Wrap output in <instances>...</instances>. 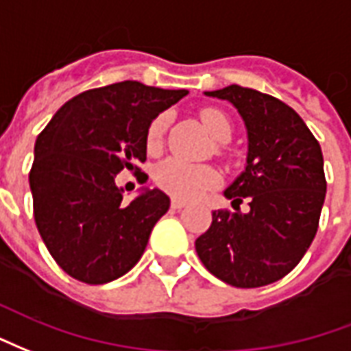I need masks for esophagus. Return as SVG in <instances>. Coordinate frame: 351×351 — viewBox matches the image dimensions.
<instances>
[{
    "label": "esophagus",
    "mask_w": 351,
    "mask_h": 351,
    "mask_svg": "<svg viewBox=\"0 0 351 351\" xmlns=\"http://www.w3.org/2000/svg\"><path fill=\"white\" fill-rule=\"evenodd\" d=\"M172 207L173 209H183V207H186V202L179 200V198H172Z\"/></svg>",
    "instance_id": "esophagus-1"
}]
</instances>
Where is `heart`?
Listing matches in <instances>:
<instances>
[{
  "mask_svg": "<svg viewBox=\"0 0 351 351\" xmlns=\"http://www.w3.org/2000/svg\"><path fill=\"white\" fill-rule=\"evenodd\" d=\"M202 123L206 125V129L213 134L219 142H228L232 136V123L222 114L221 110L217 108H204L200 112ZM166 127H168V116L166 114H158L147 127V149H158L165 138ZM155 181L157 185L172 194L176 198H196L215 185L217 181V172L213 168L204 165H194L189 162L185 158L170 157L162 160L160 165L155 168Z\"/></svg>",
  "mask_w": 351,
  "mask_h": 351,
  "instance_id": "b5f03b06",
  "label": "heart"
}]
</instances>
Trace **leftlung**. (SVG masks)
Masks as SVG:
<instances>
[{
  "label": "left lung",
  "mask_w": 351,
  "mask_h": 351,
  "mask_svg": "<svg viewBox=\"0 0 351 351\" xmlns=\"http://www.w3.org/2000/svg\"><path fill=\"white\" fill-rule=\"evenodd\" d=\"M230 101L249 132L245 172L224 191L235 211H213L196 252L206 269L235 288H260L286 277L318 232L326 200L318 140L286 102L256 89L228 86L206 91ZM250 198L251 211L239 204Z\"/></svg>",
  "instance_id": "left-lung-1"
}]
</instances>
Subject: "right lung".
<instances>
[{
	"mask_svg": "<svg viewBox=\"0 0 351 351\" xmlns=\"http://www.w3.org/2000/svg\"><path fill=\"white\" fill-rule=\"evenodd\" d=\"M185 95L134 80L88 89L37 136L29 172L35 224L67 275L106 284L142 258L170 198L153 189L127 204L116 176L123 168L140 172L149 123Z\"/></svg>",
	"mask_w": 351,
	"mask_h": 351,
	"instance_id": "obj_1",
	"label": "right lung"
}]
</instances>
